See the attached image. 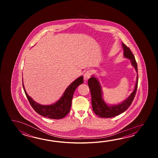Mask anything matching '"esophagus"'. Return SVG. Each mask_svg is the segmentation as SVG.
<instances>
[{
	"label": "esophagus",
	"instance_id": "esophagus-1",
	"mask_svg": "<svg viewBox=\"0 0 158 158\" xmlns=\"http://www.w3.org/2000/svg\"><path fill=\"white\" fill-rule=\"evenodd\" d=\"M91 72L90 71H87L85 72L84 74V80L87 81L89 78L90 77Z\"/></svg>",
	"mask_w": 158,
	"mask_h": 158
}]
</instances>
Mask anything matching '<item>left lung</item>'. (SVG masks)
<instances>
[{
  "mask_svg": "<svg viewBox=\"0 0 158 158\" xmlns=\"http://www.w3.org/2000/svg\"><path fill=\"white\" fill-rule=\"evenodd\" d=\"M124 50V56L131 61V65L134 67L138 73L137 64L135 59L134 55L131 52L129 47L124 44H122ZM137 81L135 85L134 90L131 93L129 97L123 102L120 104L110 106L108 105L102 98V91L101 85L97 78L93 76L88 80V85L90 91L91 95V104L93 110L95 114L100 118H113L126 111L131 105L134 99L136 91L137 90L138 74L137 76Z\"/></svg>",
  "mask_w": 158,
  "mask_h": 158,
  "instance_id": "1",
  "label": "left lung"
}]
</instances>
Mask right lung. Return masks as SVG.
I'll use <instances>...</instances> for the list:
<instances>
[{"label":"right lung","instance_id":"1","mask_svg":"<svg viewBox=\"0 0 158 158\" xmlns=\"http://www.w3.org/2000/svg\"><path fill=\"white\" fill-rule=\"evenodd\" d=\"M83 82L84 78L82 76L74 81L66 89L63 96L59 101L51 105H40L35 102L27 94L25 90L23 82V86L29 103L37 113L45 118L51 119H61L64 118L69 112L74 91L80 85L83 84Z\"/></svg>","mask_w":158,"mask_h":158}]
</instances>
